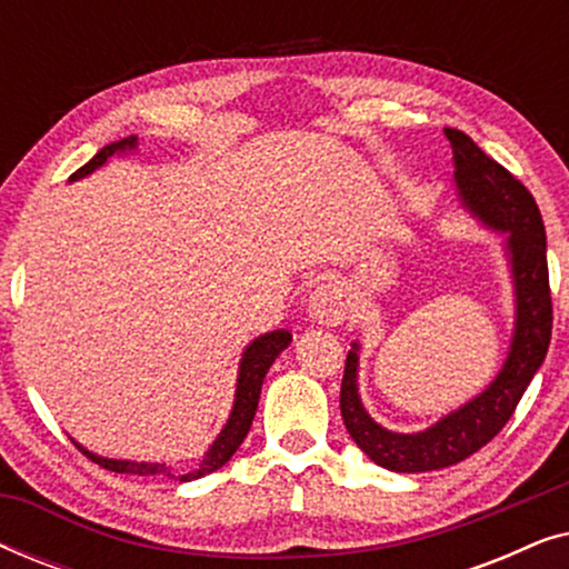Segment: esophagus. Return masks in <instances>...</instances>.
Returning <instances> with one entry per match:
<instances>
[{
    "label": "esophagus",
    "instance_id": "esophagus-1",
    "mask_svg": "<svg viewBox=\"0 0 569 569\" xmlns=\"http://www.w3.org/2000/svg\"><path fill=\"white\" fill-rule=\"evenodd\" d=\"M347 292L337 282H323L308 295V316L321 326H337L347 318Z\"/></svg>",
    "mask_w": 569,
    "mask_h": 569
}]
</instances>
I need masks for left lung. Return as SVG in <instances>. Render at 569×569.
I'll return each instance as SVG.
<instances>
[{
	"instance_id": "left-lung-1",
	"label": "left lung",
	"mask_w": 569,
	"mask_h": 569,
	"mask_svg": "<svg viewBox=\"0 0 569 569\" xmlns=\"http://www.w3.org/2000/svg\"><path fill=\"white\" fill-rule=\"evenodd\" d=\"M456 160L458 201L481 228L500 232L512 282V337L508 355L485 391L419 432H396L376 422L360 396V341H352L341 378V419L372 463L396 473L453 466L485 448L516 411L551 339L547 232L523 183L479 150L471 137L446 129Z\"/></svg>"
}]
</instances>
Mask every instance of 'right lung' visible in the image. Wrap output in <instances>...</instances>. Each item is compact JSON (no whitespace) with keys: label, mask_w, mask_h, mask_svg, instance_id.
I'll use <instances>...</instances> for the list:
<instances>
[{"label":"right lung","mask_w":569,"mask_h":569,"mask_svg":"<svg viewBox=\"0 0 569 569\" xmlns=\"http://www.w3.org/2000/svg\"><path fill=\"white\" fill-rule=\"evenodd\" d=\"M131 152H137V137L134 134L123 137V139H119V142L106 144L103 150H100L96 158L88 162V166H82L80 170H77V173H72L69 181H80V178L96 173L98 168H103L106 162L113 158V154H131ZM290 341H292L290 331L277 329V331L261 333V337H256L251 345L243 349V355H240V362H238L236 399H232V409H230L228 422H224L220 435H217V438L212 440V446L204 450L201 461L193 466L189 473H181V481H191V479L204 477V473H212L217 469H222V466L230 461L232 453H236V450L240 448V442L246 440L248 430H251L253 417H256V407H259L263 378H267L271 362H274L277 357L282 355L287 347H290ZM74 446L80 448L84 456L92 458V461H96L98 466H103V469H108V471L139 473V477H160V473H162V477H176V473L170 471V466H166V463L106 458V456L92 453V450L80 446L77 440H74Z\"/></svg>","instance_id":"1"}]
</instances>
